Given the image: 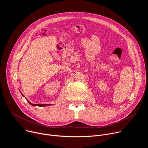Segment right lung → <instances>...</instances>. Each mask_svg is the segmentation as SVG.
I'll return each mask as SVG.
<instances>
[{"instance_id": "right-lung-1", "label": "right lung", "mask_w": 148, "mask_h": 148, "mask_svg": "<svg viewBox=\"0 0 148 148\" xmlns=\"http://www.w3.org/2000/svg\"><path fill=\"white\" fill-rule=\"evenodd\" d=\"M23 96H24L23 94H22ZM29 103L32 105H33V106H38V107H44V106H46V105H50V104H46V103H43V104H40V103H38V104H33V103H32L31 102H30L29 101H27Z\"/></svg>"}]
</instances>
